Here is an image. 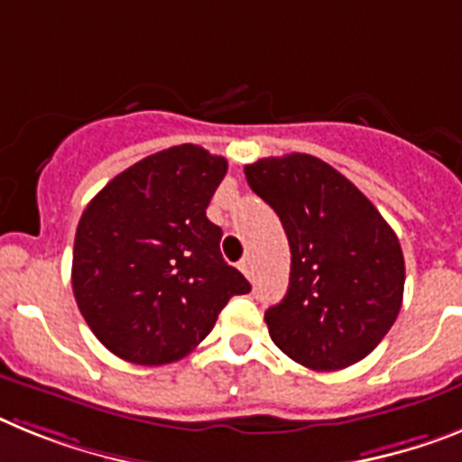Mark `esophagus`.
Returning <instances> with one entry per match:
<instances>
[{"label": "esophagus", "instance_id": "1", "mask_svg": "<svg viewBox=\"0 0 462 462\" xmlns=\"http://www.w3.org/2000/svg\"><path fill=\"white\" fill-rule=\"evenodd\" d=\"M238 269L243 271V273H245L247 278L252 280V259H250V257H245V259H243V262L238 263Z\"/></svg>", "mask_w": 462, "mask_h": 462}]
</instances>
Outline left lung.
Listing matches in <instances>:
<instances>
[{"label":"left lung","instance_id":"left-lung-1","mask_svg":"<svg viewBox=\"0 0 462 462\" xmlns=\"http://www.w3.org/2000/svg\"><path fill=\"white\" fill-rule=\"evenodd\" d=\"M245 177L290 240V287L263 313L273 344L315 372L360 362L402 309L395 231L350 180L309 153L259 159Z\"/></svg>","mask_w":462,"mask_h":462}]
</instances>
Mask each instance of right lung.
Here are the masks:
<instances>
[{
    "label": "right lung",
    "mask_w": 462,
    "mask_h": 462,
    "mask_svg": "<svg viewBox=\"0 0 462 462\" xmlns=\"http://www.w3.org/2000/svg\"><path fill=\"white\" fill-rule=\"evenodd\" d=\"M226 159L180 144L137 161L86 205L74 236L72 290L97 341L133 365H168L212 332L252 290L219 252L205 210Z\"/></svg>",
    "instance_id": "1"
}]
</instances>
